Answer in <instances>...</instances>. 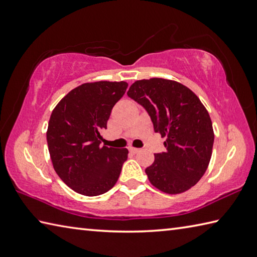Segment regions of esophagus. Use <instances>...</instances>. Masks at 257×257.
Returning a JSON list of instances; mask_svg holds the SVG:
<instances>
[{
    "mask_svg": "<svg viewBox=\"0 0 257 257\" xmlns=\"http://www.w3.org/2000/svg\"><path fill=\"white\" fill-rule=\"evenodd\" d=\"M129 152L133 154H136L139 152V149H135V147H129Z\"/></svg>",
    "mask_w": 257,
    "mask_h": 257,
    "instance_id": "34e87169",
    "label": "esophagus"
}]
</instances>
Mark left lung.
<instances>
[{
    "instance_id": "1",
    "label": "left lung",
    "mask_w": 257,
    "mask_h": 257,
    "mask_svg": "<svg viewBox=\"0 0 257 257\" xmlns=\"http://www.w3.org/2000/svg\"><path fill=\"white\" fill-rule=\"evenodd\" d=\"M145 108L154 132L167 137L165 152L156 153L145 170L151 184L167 194L196 185L210 163L214 134L199 98L177 81L152 78L137 80L127 93Z\"/></svg>"
}]
</instances>
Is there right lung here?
Segmentation results:
<instances>
[{
    "label": "right lung",
    "mask_w": 257,
    "mask_h": 257,
    "mask_svg": "<svg viewBox=\"0 0 257 257\" xmlns=\"http://www.w3.org/2000/svg\"><path fill=\"white\" fill-rule=\"evenodd\" d=\"M127 87L124 81L82 84L61 99L51 114L46 139L54 170L85 196L110 190L127 161V149L101 146V132Z\"/></svg>",
    "instance_id": "right-lung-1"
}]
</instances>
